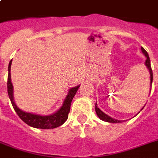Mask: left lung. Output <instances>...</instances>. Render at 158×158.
Here are the masks:
<instances>
[{
    "instance_id": "left-lung-1",
    "label": "left lung",
    "mask_w": 158,
    "mask_h": 158,
    "mask_svg": "<svg viewBox=\"0 0 158 158\" xmlns=\"http://www.w3.org/2000/svg\"><path fill=\"white\" fill-rule=\"evenodd\" d=\"M141 50H142L143 53L145 55V56L147 57V60H146V61H145V64H146V66L148 67V69H149V72H150V80H151V84L152 83V68H151V63H150V58H149V56L148 54V52H146L144 48H141ZM143 109V108H142ZM95 110H96V113L98 116L102 120H104V121H106V122H110V123H120V120H115V119H113V118L110 117L109 115H106L105 113L102 112L100 109H99L98 106H97V103L96 106H95Z\"/></svg>"
}]
</instances>
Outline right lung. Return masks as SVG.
<instances>
[{
    "mask_svg": "<svg viewBox=\"0 0 158 158\" xmlns=\"http://www.w3.org/2000/svg\"><path fill=\"white\" fill-rule=\"evenodd\" d=\"M11 60L9 63L8 66V79H7V91H8L9 98L10 99L11 104L13 106L14 109L19 115V117L25 122L27 125H30L32 127L38 128V129H54L60 125H63L66 120L68 119V115H69V110H70V105L71 102L74 98V95L78 91L79 86H77L75 88H73L69 91V94L64 99V103L62 105L60 110L58 111L53 114V115H48V116H42V115H34L31 113L24 112L21 110L17 106L15 105L13 99V86L11 84L10 80V67H11Z\"/></svg>",
    "mask_w": 158,
    "mask_h": 158,
    "instance_id": "obj_1",
    "label": "right lung"
}]
</instances>
